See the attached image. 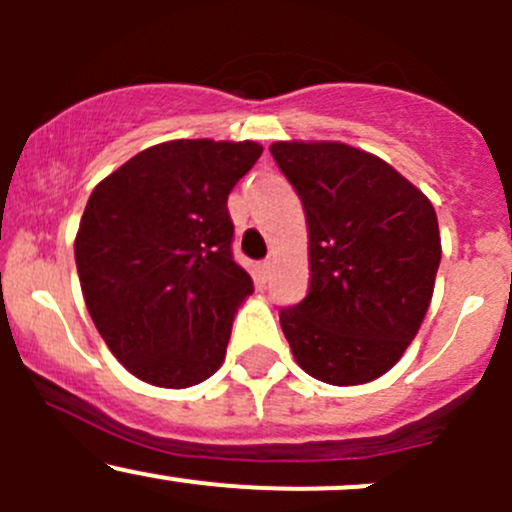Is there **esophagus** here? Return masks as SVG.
Wrapping results in <instances>:
<instances>
[{"label": "esophagus", "mask_w": 512, "mask_h": 512, "mask_svg": "<svg viewBox=\"0 0 512 512\" xmlns=\"http://www.w3.org/2000/svg\"><path fill=\"white\" fill-rule=\"evenodd\" d=\"M257 270H260V280L267 282V277H270V272H272V260L260 262V267H257Z\"/></svg>", "instance_id": "34e87169"}]
</instances>
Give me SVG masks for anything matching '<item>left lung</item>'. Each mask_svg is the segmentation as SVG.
<instances>
[{"instance_id": "left-lung-1", "label": "left lung", "mask_w": 512, "mask_h": 512, "mask_svg": "<svg viewBox=\"0 0 512 512\" xmlns=\"http://www.w3.org/2000/svg\"><path fill=\"white\" fill-rule=\"evenodd\" d=\"M270 153L309 235V292L280 312L294 361L324 384H369L404 356L428 312L436 210L386 160L347 143L277 141Z\"/></svg>"}]
</instances>
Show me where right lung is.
Returning a JSON list of instances; mask_svg holds the SVG:
<instances>
[{
	"label": "right lung",
	"instance_id": "obj_1",
	"mask_svg": "<svg viewBox=\"0 0 512 512\" xmlns=\"http://www.w3.org/2000/svg\"><path fill=\"white\" fill-rule=\"evenodd\" d=\"M260 156L255 141H165L91 193L74 242L81 292L106 347L146 384L188 389L223 366L252 294L227 195Z\"/></svg>",
	"mask_w": 512,
	"mask_h": 512
}]
</instances>
